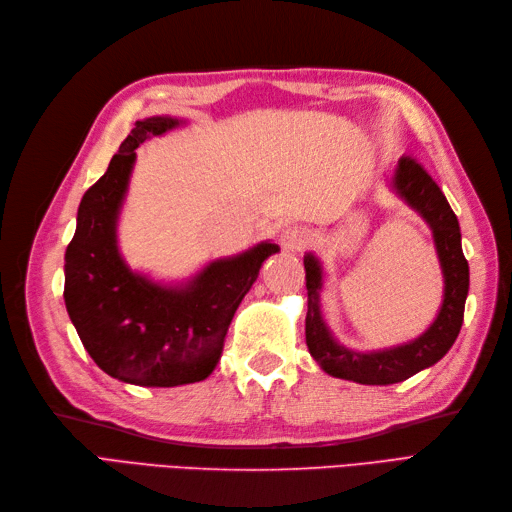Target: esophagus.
Returning a JSON list of instances; mask_svg holds the SVG:
<instances>
[{
	"label": "esophagus",
	"mask_w": 512,
	"mask_h": 512,
	"mask_svg": "<svg viewBox=\"0 0 512 512\" xmlns=\"http://www.w3.org/2000/svg\"><path fill=\"white\" fill-rule=\"evenodd\" d=\"M279 242H281L283 251H287V253H300V251H305V248L309 246L311 233L307 229H303V227H290V229H285L281 233Z\"/></svg>",
	"instance_id": "esophagus-1"
}]
</instances>
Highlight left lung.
Listing matches in <instances>:
<instances>
[{"label": "left lung", "instance_id": "left-lung-1", "mask_svg": "<svg viewBox=\"0 0 512 512\" xmlns=\"http://www.w3.org/2000/svg\"><path fill=\"white\" fill-rule=\"evenodd\" d=\"M391 188L428 222L443 270V305L426 333L409 344L376 352H355L339 346L329 326L324 324L320 311L322 266L316 255H305L309 298L305 320L307 348L326 374L361 385L402 383L413 374L435 365L461 333L465 298L469 292V264L461 246V227H458L456 214L435 179L417 160L404 155L398 160L396 173L391 177Z\"/></svg>", "mask_w": 512, "mask_h": 512}]
</instances>
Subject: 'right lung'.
<instances>
[{"mask_svg":"<svg viewBox=\"0 0 512 512\" xmlns=\"http://www.w3.org/2000/svg\"><path fill=\"white\" fill-rule=\"evenodd\" d=\"M181 125L170 116L138 121L110 166L77 209V229L64 255V303L86 352L123 383L177 387L214 372L235 309L279 246L261 242L216 259L186 285L168 287L131 272L116 244V220L136 149Z\"/></svg>","mask_w":512,"mask_h":512,"instance_id":"add662e5","label":"right lung"}]
</instances>
